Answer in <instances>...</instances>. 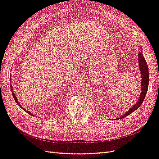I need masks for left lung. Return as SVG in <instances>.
Returning a JSON list of instances; mask_svg holds the SVG:
<instances>
[{"mask_svg": "<svg viewBox=\"0 0 159 159\" xmlns=\"http://www.w3.org/2000/svg\"><path fill=\"white\" fill-rule=\"evenodd\" d=\"M141 48V47H140ZM138 61H139V67H140V71H141L142 75V92L140 93V98H139L138 102L134 104V106L131 108V109L127 111V113L123 115L121 117H118L117 119H120L127 117V115H130L134 112L137 109H138L142 103L144 101L145 96L146 95L147 91L148 88V82H149V74H148V67L147 65L145 59L143 57L142 52L138 53Z\"/></svg>", "mask_w": 159, "mask_h": 159, "instance_id": "8db88e82", "label": "left lung"}]
</instances>
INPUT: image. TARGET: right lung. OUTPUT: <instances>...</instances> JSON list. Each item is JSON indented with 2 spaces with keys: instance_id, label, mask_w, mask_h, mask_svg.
I'll return each instance as SVG.
<instances>
[{
  "instance_id": "add662e5",
  "label": "right lung",
  "mask_w": 159,
  "mask_h": 159,
  "mask_svg": "<svg viewBox=\"0 0 159 159\" xmlns=\"http://www.w3.org/2000/svg\"><path fill=\"white\" fill-rule=\"evenodd\" d=\"M11 88H12V87H11ZM12 94H13V98H14V99H15V101H16V102L19 104V106H20L21 107V106L20 105V104H19V102H18V100H17V96H15V94H14V92H12ZM22 109H23V108H22ZM24 109V110H25V112H27V113H28V114H30V115H33V116H34V115H33L32 113H30V111H26L25 109Z\"/></svg>"
}]
</instances>
